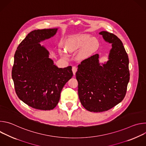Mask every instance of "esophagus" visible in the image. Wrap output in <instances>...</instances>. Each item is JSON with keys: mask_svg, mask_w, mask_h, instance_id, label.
<instances>
[{"mask_svg": "<svg viewBox=\"0 0 146 146\" xmlns=\"http://www.w3.org/2000/svg\"><path fill=\"white\" fill-rule=\"evenodd\" d=\"M72 71H73V74L75 75L76 74V73L77 72V68L76 66H73L72 67Z\"/></svg>", "mask_w": 146, "mask_h": 146, "instance_id": "34e87169", "label": "esophagus"}]
</instances>
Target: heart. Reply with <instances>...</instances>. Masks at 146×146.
Listing matches in <instances>:
<instances>
[{"label":"heart","instance_id":"b5f03b06","mask_svg":"<svg viewBox=\"0 0 146 146\" xmlns=\"http://www.w3.org/2000/svg\"><path fill=\"white\" fill-rule=\"evenodd\" d=\"M87 44V48L85 51V53H88L93 46V38H92L90 36L87 35H84L77 36L73 38L71 41L66 45V50L70 52H73L77 50L78 49L84 47Z\"/></svg>","mask_w":146,"mask_h":146}]
</instances>
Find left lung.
<instances>
[{"label": "left lung", "mask_w": 146, "mask_h": 146, "mask_svg": "<svg viewBox=\"0 0 146 146\" xmlns=\"http://www.w3.org/2000/svg\"><path fill=\"white\" fill-rule=\"evenodd\" d=\"M99 34L111 44L108 60L100 63L99 54L94 55L81 62L76 73L81 105L96 113L107 111L123 99L130 76L128 56L121 40L106 31Z\"/></svg>", "instance_id": "8db88e82"}]
</instances>
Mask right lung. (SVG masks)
Wrapping results in <instances>:
<instances>
[{"instance_id":"right-lung-1","label":"right lung","mask_w":146,"mask_h":146,"mask_svg":"<svg viewBox=\"0 0 146 146\" xmlns=\"http://www.w3.org/2000/svg\"><path fill=\"white\" fill-rule=\"evenodd\" d=\"M58 29L32 31L19 44L14 55L12 78L16 94L36 109H54L62 88L73 74L71 66L59 68L54 65L48 50L40 43L55 35Z\"/></svg>"}]
</instances>
